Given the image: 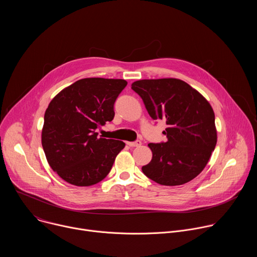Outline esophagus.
Listing matches in <instances>:
<instances>
[{"instance_id": "34e87169", "label": "esophagus", "mask_w": 257, "mask_h": 257, "mask_svg": "<svg viewBox=\"0 0 257 257\" xmlns=\"http://www.w3.org/2000/svg\"><path fill=\"white\" fill-rule=\"evenodd\" d=\"M126 143H127L129 146H131V148H138V146L141 145V141H139V140L134 141V142H129V141H127Z\"/></svg>"}]
</instances>
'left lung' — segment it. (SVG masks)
I'll return each mask as SVG.
<instances>
[{
    "label": "left lung",
    "mask_w": 257,
    "mask_h": 257,
    "mask_svg": "<svg viewBox=\"0 0 257 257\" xmlns=\"http://www.w3.org/2000/svg\"><path fill=\"white\" fill-rule=\"evenodd\" d=\"M154 120L166 121L168 140L150 143V164L142 167L146 177L165 186L183 185L198 176L215 148L214 113L207 99L185 81L177 78L142 79L131 84Z\"/></svg>",
    "instance_id": "obj_1"
}]
</instances>
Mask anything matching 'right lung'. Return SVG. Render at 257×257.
<instances>
[{"label":"right lung","mask_w":257,"mask_h":257,"mask_svg":"<svg viewBox=\"0 0 257 257\" xmlns=\"http://www.w3.org/2000/svg\"><path fill=\"white\" fill-rule=\"evenodd\" d=\"M124 79L83 78L61 90L49 103L42 144L50 167L75 186H91L111 171L121 140L97 137L95 129L114 119V103Z\"/></svg>","instance_id":"obj_1"}]
</instances>
